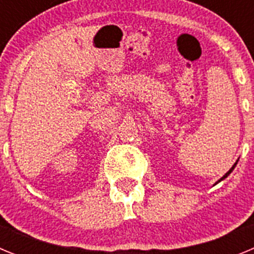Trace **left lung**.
<instances>
[{"mask_svg":"<svg viewBox=\"0 0 254 254\" xmlns=\"http://www.w3.org/2000/svg\"><path fill=\"white\" fill-rule=\"evenodd\" d=\"M237 163H238V161H237ZM237 163H235V164H234V165H233V167H232V169L229 170V172H228V173H226V174H225V176H224V177H223V178H221V179H219V181H217V183H219V182H221V181H223V179H225V178H226V177H228V176H229V174H230V173H232V172H233V169H234V168H235V165H237Z\"/></svg>","mask_w":254,"mask_h":254,"instance_id":"left-lung-1","label":"left lung"}]
</instances>
